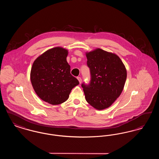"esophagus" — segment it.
I'll list each match as a JSON object with an SVG mask.
<instances>
[{
	"label": "esophagus",
	"instance_id": "obj_1",
	"mask_svg": "<svg viewBox=\"0 0 159 159\" xmlns=\"http://www.w3.org/2000/svg\"><path fill=\"white\" fill-rule=\"evenodd\" d=\"M77 79H78V80H79V83H82V78L80 77H77Z\"/></svg>",
	"mask_w": 159,
	"mask_h": 159
}]
</instances>
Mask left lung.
Here are the masks:
<instances>
[{
	"label": "left lung",
	"instance_id": "left-lung-1",
	"mask_svg": "<svg viewBox=\"0 0 159 159\" xmlns=\"http://www.w3.org/2000/svg\"><path fill=\"white\" fill-rule=\"evenodd\" d=\"M90 69L89 84H82L86 101L97 110L108 108L121 94L127 72L120 58L101 49L86 53Z\"/></svg>",
	"mask_w": 159,
	"mask_h": 159
}]
</instances>
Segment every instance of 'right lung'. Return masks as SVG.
<instances>
[{
	"label": "right lung",
	"mask_w": 159,
	"mask_h": 159,
	"mask_svg": "<svg viewBox=\"0 0 159 159\" xmlns=\"http://www.w3.org/2000/svg\"><path fill=\"white\" fill-rule=\"evenodd\" d=\"M68 51L61 47L48 50L34 61L30 73L31 82L38 97L52 105L68 99L78 80L70 74L66 58Z\"/></svg>",
	"instance_id": "add662e5"
}]
</instances>
